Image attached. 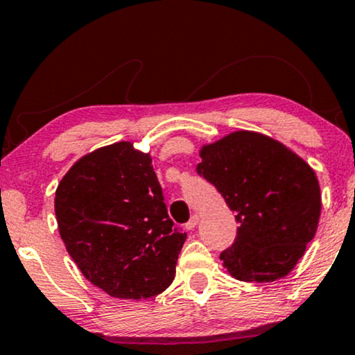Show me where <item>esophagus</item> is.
<instances>
[{
	"mask_svg": "<svg viewBox=\"0 0 355 355\" xmlns=\"http://www.w3.org/2000/svg\"><path fill=\"white\" fill-rule=\"evenodd\" d=\"M198 220H200V218H198V215H191V218L185 223V229L187 230H193L195 227L198 225Z\"/></svg>",
	"mask_w": 355,
	"mask_h": 355,
	"instance_id": "1",
	"label": "esophagus"
}]
</instances>
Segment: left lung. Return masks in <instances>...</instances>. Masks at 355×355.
Wrapping results in <instances>:
<instances>
[{
  "instance_id": "left-lung-1",
  "label": "left lung",
  "mask_w": 355,
  "mask_h": 355,
  "mask_svg": "<svg viewBox=\"0 0 355 355\" xmlns=\"http://www.w3.org/2000/svg\"><path fill=\"white\" fill-rule=\"evenodd\" d=\"M198 175L215 185L239 222L234 245L220 254L242 282L288 275L317 232L320 187L304 158L274 138L237 130L200 148Z\"/></svg>"
}]
</instances>
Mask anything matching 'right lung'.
Masks as SVG:
<instances>
[{
    "instance_id": "obj_1",
    "label": "right lung",
    "mask_w": 355,
    "mask_h": 355,
    "mask_svg": "<svg viewBox=\"0 0 355 355\" xmlns=\"http://www.w3.org/2000/svg\"><path fill=\"white\" fill-rule=\"evenodd\" d=\"M60 237L85 279L116 299H148L173 282L187 234L172 229L152 157L132 141L93 150L56 189Z\"/></svg>"
}]
</instances>
